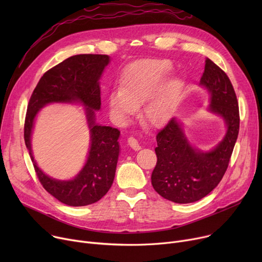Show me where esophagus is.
Listing matches in <instances>:
<instances>
[{
    "instance_id": "34e87169",
    "label": "esophagus",
    "mask_w": 262,
    "mask_h": 262,
    "mask_svg": "<svg viewBox=\"0 0 262 262\" xmlns=\"http://www.w3.org/2000/svg\"><path fill=\"white\" fill-rule=\"evenodd\" d=\"M127 142H128V145H129L133 149H135V150H138V149L141 148L139 142L137 141V139H135L134 137H129V138L127 139Z\"/></svg>"
}]
</instances>
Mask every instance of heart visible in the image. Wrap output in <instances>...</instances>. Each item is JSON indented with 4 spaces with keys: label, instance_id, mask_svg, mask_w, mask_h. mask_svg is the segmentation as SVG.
Here are the masks:
<instances>
[{
    "label": "heart",
    "instance_id": "b5f03b06",
    "mask_svg": "<svg viewBox=\"0 0 262 262\" xmlns=\"http://www.w3.org/2000/svg\"><path fill=\"white\" fill-rule=\"evenodd\" d=\"M172 64L168 60H144L132 64L124 72L121 85L108 95V105L119 123L133 116L143 105L141 118L147 125L167 124L180 106L185 84L181 78H170Z\"/></svg>",
    "mask_w": 262,
    "mask_h": 262
}]
</instances>
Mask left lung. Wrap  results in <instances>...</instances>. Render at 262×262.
Listing matches in <instances>:
<instances>
[{
	"label": "left lung",
	"instance_id": "8db88e82",
	"mask_svg": "<svg viewBox=\"0 0 262 262\" xmlns=\"http://www.w3.org/2000/svg\"><path fill=\"white\" fill-rule=\"evenodd\" d=\"M200 81L210 93L209 110L223 117L227 133L212 150L203 153L189 144L175 118L158 132L152 185L159 195L177 204L196 202L219 185L228 168L239 134V104L226 73L206 58Z\"/></svg>",
	"mask_w": 262,
	"mask_h": 262
}]
</instances>
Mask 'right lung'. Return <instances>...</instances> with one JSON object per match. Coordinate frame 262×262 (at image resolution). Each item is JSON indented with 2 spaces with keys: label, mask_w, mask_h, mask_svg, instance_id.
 Masks as SVG:
<instances>
[{
  "label": "right lung",
  "mask_w": 262,
  "mask_h": 262,
  "mask_svg": "<svg viewBox=\"0 0 262 262\" xmlns=\"http://www.w3.org/2000/svg\"><path fill=\"white\" fill-rule=\"evenodd\" d=\"M109 57L101 54H80L69 57L48 70L40 78L27 105L24 140L39 182L59 202L78 207L100 201L112 187L119 157L120 130L96 125L94 109L101 108L99 79ZM80 101L88 106L92 146L85 167L72 181L61 182L47 177L37 167L30 147L33 119L49 102Z\"/></svg>",
  "instance_id": "1"
}]
</instances>
